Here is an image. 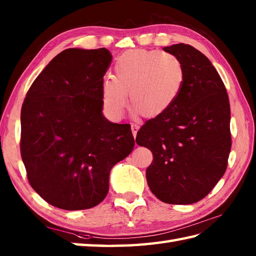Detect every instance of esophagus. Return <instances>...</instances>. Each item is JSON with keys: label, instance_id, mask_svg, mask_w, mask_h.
<instances>
[{"label": "esophagus", "instance_id": "esophagus-1", "mask_svg": "<svg viewBox=\"0 0 256 256\" xmlns=\"http://www.w3.org/2000/svg\"><path fill=\"white\" fill-rule=\"evenodd\" d=\"M140 128V125L138 123H132L131 124V130H132V133H133V136L136 138V134H138V131Z\"/></svg>", "mask_w": 256, "mask_h": 256}]
</instances>
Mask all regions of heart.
I'll return each mask as SVG.
<instances>
[{
	"label": "heart",
	"mask_w": 256,
	"mask_h": 256,
	"mask_svg": "<svg viewBox=\"0 0 256 256\" xmlns=\"http://www.w3.org/2000/svg\"><path fill=\"white\" fill-rule=\"evenodd\" d=\"M184 84L180 59L170 52L134 50L120 56L114 64L113 79L102 82L106 108L120 116L128 103L145 118H156L170 110Z\"/></svg>",
	"instance_id": "obj_1"
}]
</instances>
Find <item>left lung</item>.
<instances>
[{
	"label": "left lung",
	"mask_w": 256,
	"mask_h": 256,
	"mask_svg": "<svg viewBox=\"0 0 256 256\" xmlns=\"http://www.w3.org/2000/svg\"><path fill=\"white\" fill-rule=\"evenodd\" d=\"M164 52L180 59L184 84L162 116L146 121L136 143L153 153L148 187L162 202L190 204L204 198L224 175L231 150L230 102L216 68L192 46Z\"/></svg>",
	"instance_id": "1"
}]
</instances>
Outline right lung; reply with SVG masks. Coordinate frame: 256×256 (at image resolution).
Returning <instances> with one entry per match:
<instances>
[{"label": "right lung", "instance_id": "1", "mask_svg": "<svg viewBox=\"0 0 256 256\" xmlns=\"http://www.w3.org/2000/svg\"><path fill=\"white\" fill-rule=\"evenodd\" d=\"M106 48L62 52L38 74L20 111V155L30 184L64 210L99 204L111 168L134 148L130 124L102 116Z\"/></svg>", "mask_w": 256, "mask_h": 256}]
</instances>
